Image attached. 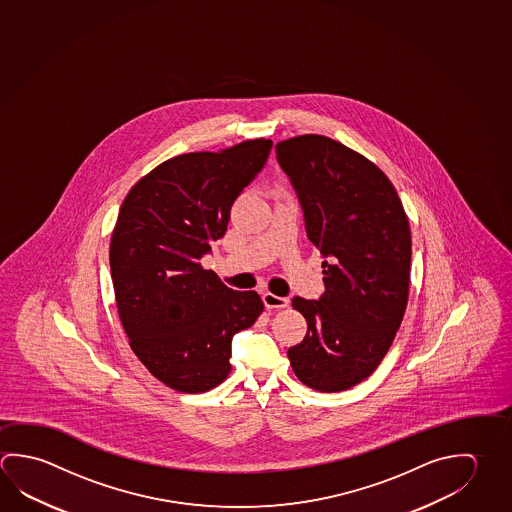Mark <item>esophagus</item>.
I'll list each match as a JSON object with an SVG mask.
<instances>
[{
	"instance_id": "1",
	"label": "esophagus",
	"mask_w": 512,
	"mask_h": 512,
	"mask_svg": "<svg viewBox=\"0 0 512 512\" xmlns=\"http://www.w3.org/2000/svg\"><path fill=\"white\" fill-rule=\"evenodd\" d=\"M262 300H264V305H266L268 309H284V307H287V304H289L287 298L273 295V293H264Z\"/></svg>"
}]
</instances>
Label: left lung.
Listing matches in <instances>:
<instances>
[{
	"instance_id": "left-lung-1",
	"label": "left lung",
	"mask_w": 512,
	"mask_h": 512,
	"mask_svg": "<svg viewBox=\"0 0 512 512\" xmlns=\"http://www.w3.org/2000/svg\"><path fill=\"white\" fill-rule=\"evenodd\" d=\"M304 212L305 232L322 253L325 291L293 298L307 334L287 358L318 392L367 379L403 322L410 289L412 235L394 185L365 156L327 136L275 145Z\"/></svg>"
}]
</instances>
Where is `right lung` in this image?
I'll return each instance as SVG.
<instances>
[{"label":"right lung","mask_w":512,"mask_h":512,"mask_svg":"<svg viewBox=\"0 0 512 512\" xmlns=\"http://www.w3.org/2000/svg\"><path fill=\"white\" fill-rule=\"evenodd\" d=\"M271 140L171 158L129 190L111 235L109 266L129 345L172 390L199 394L225 381L232 338L264 309L255 291L226 287L201 259L235 199L262 171Z\"/></svg>","instance_id":"obj_1"}]
</instances>
